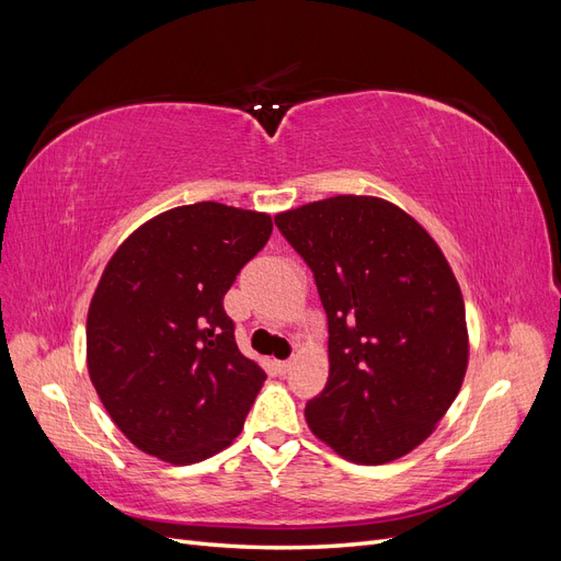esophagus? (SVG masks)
Masks as SVG:
<instances>
[{
    "label": "esophagus",
    "mask_w": 561,
    "mask_h": 561,
    "mask_svg": "<svg viewBox=\"0 0 561 561\" xmlns=\"http://www.w3.org/2000/svg\"><path fill=\"white\" fill-rule=\"evenodd\" d=\"M276 367H278V371H280V375H285V371L293 367V360H280V363H276Z\"/></svg>",
    "instance_id": "obj_1"
}]
</instances>
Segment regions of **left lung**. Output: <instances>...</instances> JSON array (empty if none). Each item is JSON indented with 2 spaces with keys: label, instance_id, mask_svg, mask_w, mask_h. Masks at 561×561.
Listing matches in <instances>:
<instances>
[{
  "label": "left lung",
  "instance_id": "1",
  "mask_svg": "<svg viewBox=\"0 0 561 561\" xmlns=\"http://www.w3.org/2000/svg\"><path fill=\"white\" fill-rule=\"evenodd\" d=\"M274 219L328 313L330 377L304 410L309 428L360 466L410 454L447 414L468 367L463 295L443 250L377 196L322 198Z\"/></svg>",
  "mask_w": 561,
  "mask_h": 561
}]
</instances>
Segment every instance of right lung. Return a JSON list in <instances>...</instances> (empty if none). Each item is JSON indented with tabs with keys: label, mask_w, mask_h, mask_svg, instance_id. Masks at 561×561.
<instances>
[{
	"label": "right lung",
	"mask_w": 561,
	"mask_h": 561,
	"mask_svg": "<svg viewBox=\"0 0 561 561\" xmlns=\"http://www.w3.org/2000/svg\"><path fill=\"white\" fill-rule=\"evenodd\" d=\"M274 222L201 201L165 210L118 245L87 320L100 402L130 443L173 466L233 443L266 379L236 346L225 295Z\"/></svg>",
	"instance_id": "obj_1"
}]
</instances>
